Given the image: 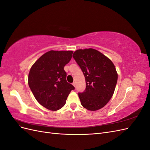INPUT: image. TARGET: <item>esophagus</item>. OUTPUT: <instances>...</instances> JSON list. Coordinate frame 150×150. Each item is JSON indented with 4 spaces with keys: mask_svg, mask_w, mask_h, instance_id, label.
<instances>
[{
    "mask_svg": "<svg viewBox=\"0 0 150 150\" xmlns=\"http://www.w3.org/2000/svg\"><path fill=\"white\" fill-rule=\"evenodd\" d=\"M72 85H73V86H74V87L76 88V83H74V82L73 83H72Z\"/></svg>",
    "mask_w": 150,
    "mask_h": 150,
    "instance_id": "obj_1",
    "label": "esophagus"
}]
</instances>
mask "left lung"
Instances as JSON below:
<instances>
[{"mask_svg": "<svg viewBox=\"0 0 150 150\" xmlns=\"http://www.w3.org/2000/svg\"><path fill=\"white\" fill-rule=\"evenodd\" d=\"M72 57L82 70L86 89L79 93L81 104L89 111L103 108L115 92L117 73L112 62L94 49H78Z\"/></svg>", "mask_w": 150, "mask_h": 150, "instance_id": "1", "label": "left lung"}]
</instances>
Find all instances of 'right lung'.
<instances>
[{
    "label": "right lung",
    "instance_id": "1",
    "mask_svg": "<svg viewBox=\"0 0 150 150\" xmlns=\"http://www.w3.org/2000/svg\"><path fill=\"white\" fill-rule=\"evenodd\" d=\"M73 51H50L40 56L31 67L28 84L36 100L51 111L65 105L68 95L74 87L66 81L64 66Z\"/></svg>",
    "mask_w": 150,
    "mask_h": 150
}]
</instances>
